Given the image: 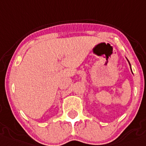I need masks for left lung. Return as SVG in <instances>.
<instances>
[{
  "mask_svg": "<svg viewBox=\"0 0 146 146\" xmlns=\"http://www.w3.org/2000/svg\"><path fill=\"white\" fill-rule=\"evenodd\" d=\"M126 59H127V58H126ZM127 62H128V63H129V65H130V70H131L132 73H133V71H132V69H131V65H130V62H129L128 59H127Z\"/></svg>",
  "mask_w": 146,
  "mask_h": 146,
  "instance_id": "left-lung-1",
  "label": "left lung"
}]
</instances>
